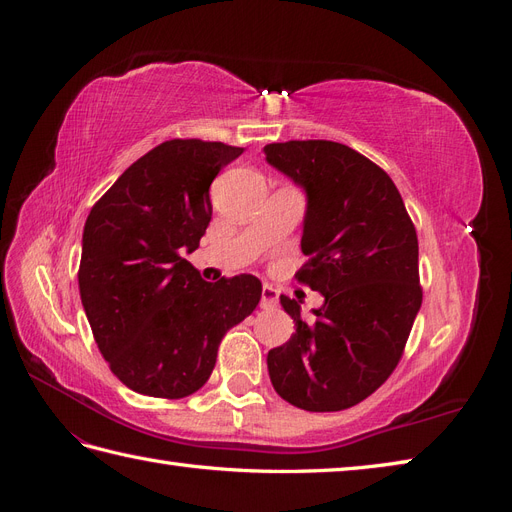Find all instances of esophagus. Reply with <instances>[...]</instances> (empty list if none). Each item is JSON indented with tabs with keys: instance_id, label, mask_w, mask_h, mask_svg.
<instances>
[{
	"instance_id": "obj_1",
	"label": "esophagus",
	"mask_w": 512,
	"mask_h": 512,
	"mask_svg": "<svg viewBox=\"0 0 512 512\" xmlns=\"http://www.w3.org/2000/svg\"><path fill=\"white\" fill-rule=\"evenodd\" d=\"M277 301H280V292H277L273 286L262 288V299H260L262 309H273Z\"/></svg>"
}]
</instances>
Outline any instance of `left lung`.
<instances>
[{
    "label": "left lung",
    "instance_id": "8db88e82",
    "mask_svg": "<svg viewBox=\"0 0 512 512\" xmlns=\"http://www.w3.org/2000/svg\"><path fill=\"white\" fill-rule=\"evenodd\" d=\"M267 162L307 192L297 282L318 290L314 320L280 297L294 320L290 342L267 356L273 389L307 412L361 404L404 354L423 303L416 228L393 179L342 143L288 141Z\"/></svg>",
    "mask_w": 512,
    "mask_h": 512
}]
</instances>
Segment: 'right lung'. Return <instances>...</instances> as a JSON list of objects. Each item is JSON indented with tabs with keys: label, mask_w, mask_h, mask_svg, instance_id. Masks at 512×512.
Instances as JSON below:
<instances>
[{
	"label": "right lung",
	"mask_w": 512,
	"mask_h": 512,
	"mask_svg": "<svg viewBox=\"0 0 512 512\" xmlns=\"http://www.w3.org/2000/svg\"><path fill=\"white\" fill-rule=\"evenodd\" d=\"M241 153L200 138L164 141L123 170L87 215L81 301L108 367L136 393H196L224 335L262 297L254 275L211 284L183 258L211 222V181Z\"/></svg>",
	"instance_id": "right-lung-1"
}]
</instances>
